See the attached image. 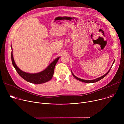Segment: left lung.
<instances>
[{
  "label": "left lung",
  "mask_w": 124,
  "mask_h": 124,
  "mask_svg": "<svg viewBox=\"0 0 124 124\" xmlns=\"http://www.w3.org/2000/svg\"><path fill=\"white\" fill-rule=\"evenodd\" d=\"M114 62H115V60L114 61V62H113V64H112V65L111 67L110 68V69H109V70L108 71V72H107L105 74H104L103 75H102V76H101V77H99V78H96V79H93V80H84V79H82L76 77V76L73 73V72H72V71H71V72H72V74L73 75V76H74V77L75 78H76V79H77L78 80H79V81H81V82H85V83H94V82L99 81H100V80H101V79H102L103 78L105 77L108 73V72H109V71H110V69H111V68H112V66H113V64L114 63Z\"/></svg>",
  "instance_id": "obj_1"
}]
</instances>
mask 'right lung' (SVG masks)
Here are the masks:
<instances>
[{"label": "right lung", "instance_id": "1", "mask_svg": "<svg viewBox=\"0 0 124 124\" xmlns=\"http://www.w3.org/2000/svg\"><path fill=\"white\" fill-rule=\"evenodd\" d=\"M11 48L12 50L11 57L12 65L16 69L18 74L23 79L31 83L39 84L47 82L52 79V78L54 74L55 65L60 57H58L56 59H55L53 62H51L49 65V66L46 68L41 71V72L36 73H30L24 72V71L21 70L17 66L14 60V57H13V52L11 45Z\"/></svg>", "mask_w": 124, "mask_h": 124}]
</instances>
